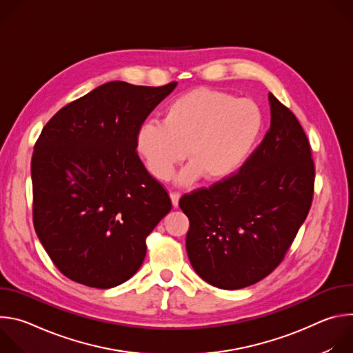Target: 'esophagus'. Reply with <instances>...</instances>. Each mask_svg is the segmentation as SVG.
Segmentation results:
<instances>
[{
    "label": "esophagus",
    "mask_w": 353,
    "mask_h": 353,
    "mask_svg": "<svg viewBox=\"0 0 353 353\" xmlns=\"http://www.w3.org/2000/svg\"><path fill=\"white\" fill-rule=\"evenodd\" d=\"M170 199H172V204H173V207H174V208H177V207H179V199H180V192H177V191H172V192H170Z\"/></svg>",
    "instance_id": "34e87169"
}]
</instances>
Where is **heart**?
<instances>
[{"label":"heart","instance_id":"1","mask_svg":"<svg viewBox=\"0 0 353 353\" xmlns=\"http://www.w3.org/2000/svg\"><path fill=\"white\" fill-rule=\"evenodd\" d=\"M264 125L260 106L251 99L196 88L168 106L163 123L146 121L135 135V148L148 172L169 179L185 158L191 162L180 181L204 174L221 181L239 172L257 145Z\"/></svg>","mask_w":353,"mask_h":353}]
</instances>
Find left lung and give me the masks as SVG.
Masks as SVG:
<instances>
[{"label":"left lung","instance_id":"obj_1","mask_svg":"<svg viewBox=\"0 0 353 353\" xmlns=\"http://www.w3.org/2000/svg\"><path fill=\"white\" fill-rule=\"evenodd\" d=\"M271 127L233 176L184 194L194 271L228 290L254 285L285 259L312 207L316 169L296 116L270 93Z\"/></svg>","mask_w":353,"mask_h":353}]
</instances>
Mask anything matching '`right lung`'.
I'll return each instance as SVG.
<instances>
[{"instance_id":"obj_1","label":"right lung","mask_w":353,"mask_h":353,"mask_svg":"<svg viewBox=\"0 0 353 353\" xmlns=\"http://www.w3.org/2000/svg\"><path fill=\"white\" fill-rule=\"evenodd\" d=\"M176 85L108 82L59 110L36 141L34 230L71 281L109 289L142 265L172 201L141 162L135 135Z\"/></svg>"}]
</instances>
